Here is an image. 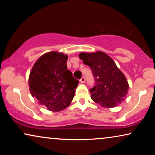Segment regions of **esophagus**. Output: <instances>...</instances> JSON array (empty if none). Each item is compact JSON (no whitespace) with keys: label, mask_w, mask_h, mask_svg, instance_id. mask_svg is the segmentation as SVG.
I'll use <instances>...</instances> for the list:
<instances>
[{"label":"esophagus","mask_w":155,"mask_h":155,"mask_svg":"<svg viewBox=\"0 0 155 155\" xmlns=\"http://www.w3.org/2000/svg\"><path fill=\"white\" fill-rule=\"evenodd\" d=\"M80 82H81V83H84V82H85V78H84V77H82V78H81V79L80 80Z\"/></svg>","instance_id":"34e87169"}]
</instances>
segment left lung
I'll return each instance as SVG.
<instances>
[{
    "label": "left lung",
    "instance_id": "obj_1",
    "mask_svg": "<svg viewBox=\"0 0 155 155\" xmlns=\"http://www.w3.org/2000/svg\"><path fill=\"white\" fill-rule=\"evenodd\" d=\"M79 57L90 66L94 76L95 84L90 90L92 100L107 108L121 103L128 92V83L111 57L102 51L80 53Z\"/></svg>",
    "mask_w": 155,
    "mask_h": 155
}]
</instances>
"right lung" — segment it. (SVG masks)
<instances>
[{"label": "right lung", "instance_id": "obj_1", "mask_svg": "<svg viewBox=\"0 0 155 155\" xmlns=\"http://www.w3.org/2000/svg\"><path fill=\"white\" fill-rule=\"evenodd\" d=\"M68 56L51 51L37 61L30 72L31 94L48 110L57 112L68 107L79 81L67 68Z\"/></svg>", "mask_w": 155, "mask_h": 155}]
</instances>
